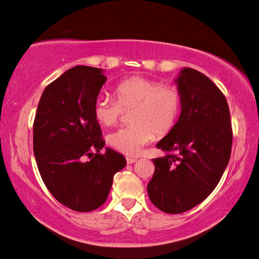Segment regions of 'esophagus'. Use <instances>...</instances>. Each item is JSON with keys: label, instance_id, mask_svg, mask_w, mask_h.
<instances>
[{"label": "esophagus", "instance_id": "1", "mask_svg": "<svg viewBox=\"0 0 259 259\" xmlns=\"http://www.w3.org/2000/svg\"><path fill=\"white\" fill-rule=\"evenodd\" d=\"M136 161H137L136 157H126V163H128V164H133V163H135Z\"/></svg>", "mask_w": 259, "mask_h": 259}]
</instances>
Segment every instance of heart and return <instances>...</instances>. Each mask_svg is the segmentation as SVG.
<instances>
[{
  "mask_svg": "<svg viewBox=\"0 0 259 259\" xmlns=\"http://www.w3.org/2000/svg\"><path fill=\"white\" fill-rule=\"evenodd\" d=\"M117 100L99 95L94 104V115L99 124L111 126L119 121L122 108H131V123L109 134L107 143L125 155H138L144 146L157 136L171 131L182 111V95L176 87L162 84L145 76H131L115 87Z\"/></svg>",
  "mask_w": 259,
  "mask_h": 259,
  "instance_id": "heart-1",
  "label": "heart"
}]
</instances>
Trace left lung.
Wrapping results in <instances>:
<instances>
[{
	"mask_svg": "<svg viewBox=\"0 0 259 259\" xmlns=\"http://www.w3.org/2000/svg\"><path fill=\"white\" fill-rule=\"evenodd\" d=\"M182 112L175 128L156 144L174 154L153 160L147 185L152 203L166 213L194 208L210 195L229 164L232 150L230 109L225 96L199 71L184 67L175 80Z\"/></svg>",
	"mask_w": 259,
	"mask_h": 259,
	"instance_id": "left-lung-1",
	"label": "left lung"
}]
</instances>
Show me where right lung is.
Returning a JSON list of instances; mask_svg holds the SVG:
<instances>
[{
    "mask_svg": "<svg viewBox=\"0 0 259 259\" xmlns=\"http://www.w3.org/2000/svg\"><path fill=\"white\" fill-rule=\"evenodd\" d=\"M106 78L102 68L72 67L46 88L35 115L38 171L51 194L74 211H93L104 204L114 175L126 164L112 148L100 154L105 142L94 104Z\"/></svg>",
    "mask_w": 259,
    "mask_h": 259,
    "instance_id": "1",
    "label": "right lung"
}]
</instances>
